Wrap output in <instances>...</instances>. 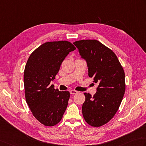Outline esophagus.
<instances>
[{"label": "esophagus", "mask_w": 146, "mask_h": 146, "mask_svg": "<svg viewBox=\"0 0 146 146\" xmlns=\"http://www.w3.org/2000/svg\"><path fill=\"white\" fill-rule=\"evenodd\" d=\"M77 93H78V92H77V91H76V90H70V94H76Z\"/></svg>", "instance_id": "1"}]
</instances>
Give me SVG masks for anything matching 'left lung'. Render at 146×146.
I'll return each mask as SVG.
<instances>
[{"mask_svg":"<svg viewBox=\"0 0 146 146\" xmlns=\"http://www.w3.org/2000/svg\"><path fill=\"white\" fill-rule=\"evenodd\" d=\"M81 58L86 61L88 75L98 83L92 97L84 93L82 106L85 120L92 127H101L115 116L125 91V72L110 48L96 40H83L73 43Z\"/></svg>","mask_w":146,"mask_h":146,"instance_id":"obj_1","label":"left lung"}]
</instances>
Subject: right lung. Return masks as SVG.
<instances>
[{
	"instance_id": "right-lung-1",
	"label": "right lung",
	"mask_w": 146,
	"mask_h": 146,
	"mask_svg": "<svg viewBox=\"0 0 146 146\" xmlns=\"http://www.w3.org/2000/svg\"><path fill=\"white\" fill-rule=\"evenodd\" d=\"M75 47L68 41L45 42L31 54L24 71L26 101L33 115L45 126L61 121L70 94L50 85L66 57Z\"/></svg>"
}]
</instances>
